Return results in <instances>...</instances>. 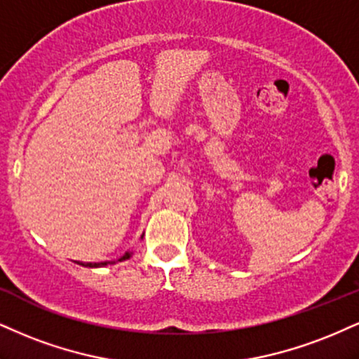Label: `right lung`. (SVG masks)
<instances>
[{"mask_svg": "<svg viewBox=\"0 0 359 359\" xmlns=\"http://www.w3.org/2000/svg\"><path fill=\"white\" fill-rule=\"evenodd\" d=\"M132 256V252H125L122 257L118 259V261H125V259H128ZM79 264H81V266H85V267H103V266H107V264H115V261L114 262H79Z\"/></svg>", "mask_w": 359, "mask_h": 359, "instance_id": "1", "label": "right lung"}]
</instances>
